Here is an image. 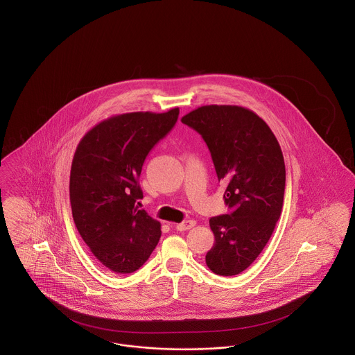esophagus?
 I'll return each mask as SVG.
<instances>
[{"instance_id":"1","label":"esophagus","mask_w":355,"mask_h":355,"mask_svg":"<svg viewBox=\"0 0 355 355\" xmlns=\"http://www.w3.org/2000/svg\"><path fill=\"white\" fill-rule=\"evenodd\" d=\"M194 225H196V220H184V222H181V223H177V225H175V229H177L178 232H186V230L191 229Z\"/></svg>"}]
</instances>
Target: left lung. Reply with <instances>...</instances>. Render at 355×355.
<instances>
[{
  "instance_id": "left-lung-1",
  "label": "left lung",
  "mask_w": 355,
  "mask_h": 355,
  "mask_svg": "<svg viewBox=\"0 0 355 355\" xmlns=\"http://www.w3.org/2000/svg\"><path fill=\"white\" fill-rule=\"evenodd\" d=\"M181 121L206 142L232 209L209 220L216 241L206 265L236 275L263 250L279 220L286 181L281 146L268 123L242 106H201Z\"/></svg>"
}]
</instances>
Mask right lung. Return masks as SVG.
Returning a JSON list of instances; mask_svg holds the SVG:
<instances>
[{
  "instance_id": "right-lung-1",
  "label": "right lung",
  "mask_w": 355,
  "mask_h": 355,
  "mask_svg": "<svg viewBox=\"0 0 355 355\" xmlns=\"http://www.w3.org/2000/svg\"><path fill=\"white\" fill-rule=\"evenodd\" d=\"M180 109L135 112L105 119L80 141L70 169L76 227L90 252L116 274L138 270L161 236V223L135 202L144 197L145 158L174 128Z\"/></svg>"
}]
</instances>
